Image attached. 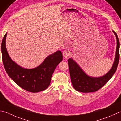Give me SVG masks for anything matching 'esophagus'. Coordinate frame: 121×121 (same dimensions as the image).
<instances>
[{"mask_svg": "<svg viewBox=\"0 0 121 121\" xmlns=\"http://www.w3.org/2000/svg\"><path fill=\"white\" fill-rule=\"evenodd\" d=\"M63 56L65 57V58H67L68 56H69L70 54V52L68 50H65L63 51Z\"/></svg>", "mask_w": 121, "mask_h": 121, "instance_id": "obj_1", "label": "esophagus"}]
</instances>
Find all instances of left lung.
<instances>
[{"mask_svg":"<svg viewBox=\"0 0 121 121\" xmlns=\"http://www.w3.org/2000/svg\"><path fill=\"white\" fill-rule=\"evenodd\" d=\"M113 32L115 35L117 41L115 61L111 69L104 76L98 78L89 77L82 71L73 59L71 58L68 59V63L71 82L77 91L82 93L96 91L104 86L112 77L117 68L120 58L119 39L116 33L114 31Z\"/></svg>","mask_w":121,"mask_h":121,"instance_id":"left-lung-1","label":"left lung"}]
</instances>
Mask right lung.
<instances>
[{"mask_svg": "<svg viewBox=\"0 0 121 121\" xmlns=\"http://www.w3.org/2000/svg\"><path fill=\"white\" fill-rule=\"evenodd\" d=\"M7 33L1 43L3 64L9 77L19 87L28 91L37 93L49 87L56 67L62 60L61 51H58L50 55L39 67L34 69H24L17 65L9 56L6 47Z\"/></svg>", "mask_w": 121, "mask_h": 121, "instance_id": "add662e5", "label": "right lung"}]
</instances>
